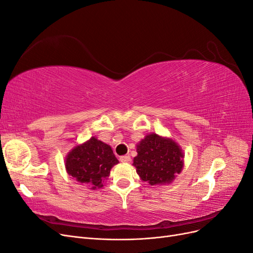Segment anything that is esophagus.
<instances>
[{"label": "esophagus", "mask_w": 253, "mask_h": 253, "mask_svg": "<svg viewBox=\"0 0 253 253\" xmlns=\"http://www.w3.org/2000/svg\"><path fill=\"white\" fill-rule=\"evenodd\" d=\"M120 162L124 163V164H127V163L131 162V157H129L128 155L121 156V157H120Z\"/></svg>", "instance_id": "34e87169"}]
</instances>
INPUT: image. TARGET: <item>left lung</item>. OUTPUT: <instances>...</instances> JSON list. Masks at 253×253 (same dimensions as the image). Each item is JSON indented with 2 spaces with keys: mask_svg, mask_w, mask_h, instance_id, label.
<instances>
[{
  "mask_svg": "<svg viewBox=\"0 0 253 253\" xmlns=\"http://www.w3.org/2000/svg\"><path fill=\"white\" fill-rule=\"evenodd\" d=\"M133 166L141 180L151 186L171 183L182 171L185 154L180 145L170 137L151 133L136 145Z\"/></svg>",
  "mask_w": 253,
  "mask_h": 253,
  "instance_id": "left-lung-1",
  "label": "left lung"
}]
</instances>
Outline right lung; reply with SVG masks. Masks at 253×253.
I'll return each instance as SVG.
<instances>
[{
    "label": "right lung",
    "instance_id": "1",
    "mask_svg": "<svg viewBox=\"0 0 253 253\" xmlns=\"http://www.w3.org/2000/svg\"><path fill=\"white\" fill-rule=\"evenodd\" d=\"M119 164L109 144L90 137L85 142L75 145L65 157V169L68 175L85 183L88 189L103 187L111 169Z\"/></svg>",
    "mask_w": 253,
    "mask_h": 253
}]
</instances>
